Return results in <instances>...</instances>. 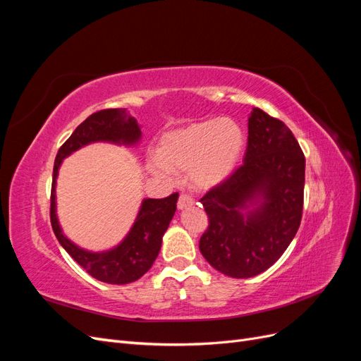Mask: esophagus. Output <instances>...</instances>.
I'll list each match as a JSON object with an SVG mask.
<instances>
[{
    "label": "esophagus",
    "instance_id": "esophagus-1",
    "mask_svg": "<svg viewBox=\"0 0 361 361\" xmlns=\"http://www.w3.org/2000/svg\"><path fill=\"white\" fill-rule=\"evenodd\" d=\"M194 204V200L190 194H179V199H178V209H187V207H191Z\"/></svg>",
    "mask_w": 361,
    "mask_h": 361
}]
</instances>
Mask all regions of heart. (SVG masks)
Segmentation results:
<instances>
[{
	"label": "heart",
	"instance_id": "b5f03b06",
	"mask_svg": "<svg viewBox=\"0 0 361 361\" xmlns=\"http://www.w3.org/2000/svg\"><path fill=\"white\" fill-rule=\"evenodd\" d=\"M245 137L231 118H211L164 134L157 147L158 159L149 167L155 173L190 171L202 188L224 182L243 157Z\"/></svg>",
	"mask_w": 361,
	"mask_h": 361
}]
</instances>
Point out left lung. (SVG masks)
<instances>
[{
	"label": "left lung",
	"mask_w": 361,
	"mask_h": 361,
	"mask_svg": "<svg viewBox=\"0 0 361 361\" xmlns=\"http://www.w3.org/2000/svg\"><path fill=\"white\" fill-rule=\"evenodd\" d=\"M304 174L305 158L290 129L255 108L243 166L200 199L209 220L199 244L203 257L233 279L255 277L276 264L298 232ZM257 197L261 204L243 214Z\"/></svg>",
	"instance_id": "8db88e82"
}]
</instances>
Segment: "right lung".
<instances>
[{
  "mask_svg": "<svg viewBox=\"0 0 361 361\" xmlns=\"http://www.w3.org/2000/svg\"><path fill=\"white\" fill-rule=\"evenodd\" d=\"M141 130L134 117H129L125 108H108L87 117L73 130V134L59 149L54 162L51 188V226L59 243L72 259L92 277L110 285H126L143 277L158 257L162 235L166 233L176 211L178 192L166 199H146L141 204L137 221L125 241L105 253H90L72 244L63 235L56 215V179L63 158L93 141L134 145L140 140Z\"/></svg>",
  "mask_w": 361,
  "mask_h": 361,
  "instance_id": "right-lung-1",
  "label": "right lung"
}]
</instances>
